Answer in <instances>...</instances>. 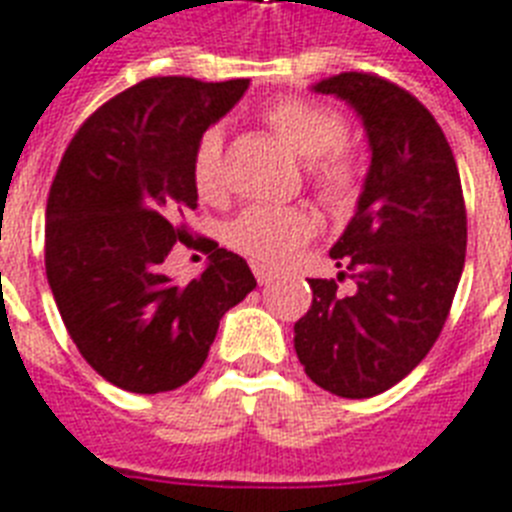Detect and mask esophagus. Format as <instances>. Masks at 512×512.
I'll list each match as a JSON object with an SVG mask.
<instances>
[{
    "mask_svg": "<svg viewBox=\"0 0 512 512\" xmlns=\"http://www.w3.org/2000/svg\"><path fill=\"white\" fill-rule=\"evenodd\" d=\"M253 272H256V280H259V285H269V282H272V275H269V272H264V269H253Z\"/></svg>",
    "mask_w": 512,
    "mask_h": 512,
    "instance_id": "obj_1",
    "label": "esophagus"
}]
</instances>
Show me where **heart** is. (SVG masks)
Masks as SVG:
<instances>
[{
	"instance_id": "heart-1",
	"label": "heart",
	"mask_w": 512,
	"mask_h": 512,
	"mask_svg": "<svg viewBox=\"0 0 512 512\" xmlns=\"http://www.w3.org/2000/svg\"><path fill=\"white\" fill-rule=\"evenodd\" d=\"M269 129L301 161H309V185L327 206L343 208L359 187L354 155L346 150V124L335 110L309 100H280L267 110ZM192 185L203 200H219L227 190L224 140L219 129H208L192 153ZM317 219L301 206H251L227 230L235 251L261 267H280L296 248L312 240Z\"/></svg>"
}]
</instances>
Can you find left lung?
<instances>
[{
    "label": "left lung",
    "instance_id": "left-lung-1",
    "mask_svg": "<svg viewBox=\"0 0 512 512\" xmlns=\"http://www.w3.org/2000/svg\"><path fill=\"white\" fill-rule=\"evenodd\" d=\"M357 110L370 169L357 214L330 248L338 280H309L312 306L296 322L306 375L343 399L383 394L439 338L465 267L468 219L447 137L418 97L375 73L314 84ZM351 276L349 294L337 282Z\"/></svg>",
    "mask_w": 512,
    "mask_h": 512
}]
</instances>
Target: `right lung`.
<instances>
[{
	"instance_id": "obj_1",
	"label": "right lung",
	"mask_w": 512,
	"mask_h": 512,
	"mask_svg": "<svg viewBox=\"0 0 512 512\" xmlns=\"http://www.w3.org/2000/svg\"><path fill=\"white\" fill-rule=\"evenodd\" d=\"M248 84L155 76L124 89L81 124L49 187V288L81 357L124 391L185 386L219 320L256 288L245 259L214 240L187 285L161 269L174 245L190 243L174 219L198 208L195 145Z\"/></svg>"
}]
</instances>
